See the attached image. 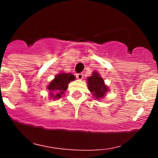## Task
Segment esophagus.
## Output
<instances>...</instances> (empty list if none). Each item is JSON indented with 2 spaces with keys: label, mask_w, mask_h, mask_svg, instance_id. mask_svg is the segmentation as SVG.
Returning <instances> with one entry per match:
<instances>
[{
  "label": "esophagus",
  "mask_w": 158,
  "mask_h": 158,
  "mask_svg": "<svg viewBox=\"0 0 158 158\" xmlns=\"http://www.w3.org/2000/svg\"><path fill=\"white\" fill-rule=\"evenodd\" d=\"M76 78L79 80H82L83 79V74L82 73H78V74H76Z\"/></svg>",
  "instance_id": "esophagus-1"
}]
</instances>
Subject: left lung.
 <instances>
[{"label":"left lung","instance_id":"1","mask_svg":"<svg viewBox=\"0 0 158 158\" xmlns=\"http://www.w3.org/2000/svg\"><path fill=\"white\" fill-rule=\"evenodd\" d=\"M89 90L92 93L95 98L100 99L106 95L109 88L105 84L104 79L100 76L96 71L93 72L92 75L87 79Z\"/></svg>","mask_w":158,"mask_h":158}]
</instances>
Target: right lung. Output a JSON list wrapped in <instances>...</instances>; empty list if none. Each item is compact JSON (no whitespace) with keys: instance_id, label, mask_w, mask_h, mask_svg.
Returning a JSON list of instances; mask_svg holds the SVG:
<instances>
[{"instance_id":"right-lung-1","label":"right lung","mask_w":158,"mask_h":158,"mask_svg":"<svg viewBox=\"0 0 158 158\" xmlns=\"http://www.w3.org/2000/svg\"><path fill=\"white\" fill-rule=\"evenodd\" d=\"M75 76L71 73H60L56 75L53 80L49 82L47 89L49 90L51 98H60L68 89V84L75 79Z\"/></svg>"}]
</instances>
